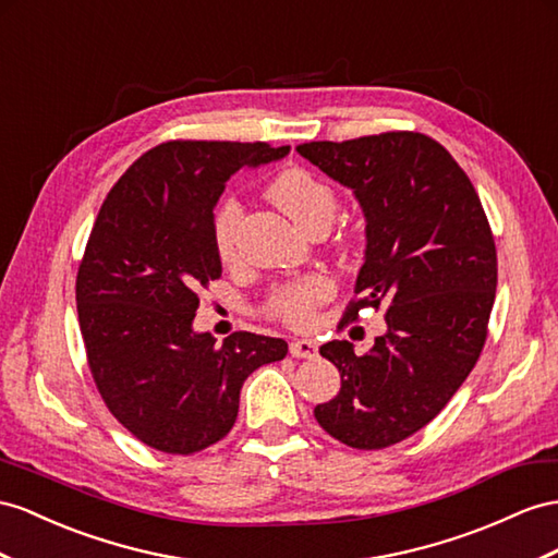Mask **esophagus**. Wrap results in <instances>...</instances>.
I'll list each match as a JSON object with an SVG mask.
<instances>
[{
	"label": "esophagus",
	"mask_w": 558,
	"mask_h": 558,
	"mask_svg": "<svg viewBox=\"0 0 558 558\" xmlns=\"http://www.w3.org/2000/svg\"><path fill=\"white\" fill-rule=\"evenodd\" d=\"M292 359H316L318 355V344L311 339H294L290 344Z\"/></svg>",
	"instance_id": "1"
}]
</instances>
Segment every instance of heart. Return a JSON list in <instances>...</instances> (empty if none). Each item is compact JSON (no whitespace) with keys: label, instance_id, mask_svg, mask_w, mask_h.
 <instances>
[{"label":"heart","instance_id":"obj_1","mask_svg":"<svg viewBox=\"0 0 558 558\" xmlns=\"http://www.w3.org/2000/svg\"><path fill=\"white\" fill-rule=\"evenodd\" d=\"M268 197L302 226L304 231H325L337 211V191L325 179L306 167H288L268 183ZM242 223V207L238 199L226 197L214 209L211 238L214 250L223 264L235 262L238 233ZM351 235H341V245H349ZM332 296V282L320 274H308L290 282H282L268 292L264 313L294 330H306L316 318V308Z\"/></svg>","mask_w":558,"mask_h":558}]
</instances>
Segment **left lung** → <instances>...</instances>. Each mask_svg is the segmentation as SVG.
I'll return each mask as SVG.
<instances>
[{"mask_svg": "<svg viewBox=\"0 0 558 558\" xmlns=\"http://www.w3.org/2000/svg\"><path fill=\"white\" fill-rule=\"evenodd\" d=\"M296 153L353 189L367 219L341 320L384 308L389 327L363 355L347 339L320 347L341 389L313 415L349 448H389L432 422L478 361L497 288L490 223L464 169L426 134L311 141Z\"/></svg>", "mask_w": 558, "mask_h": 558, "instance_id": "8db88e82", "label": "left lung"}]
</instances>
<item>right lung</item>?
I'll return each instance as SVG.
<instances>
[{"mask_svg": "<svg viewBox=\"0 0 558 558\" xmlns=\"http://www.w3.org/2000/svg\"><path fill=\"white\" fill-rule=\"evenodd\" d=\"M264 141H165L104 199L80 262L75 299L98 393L126 432L167 454H193L231 432L240 389L282 361L288 341L193 332L197 292L221 278L211 219L242 167L280 160Z\"/></svg>", "mask_w": 558, "mask_h": 558, "instance_id": "right-lung-1", "label": "right lung"}]
</instances>
